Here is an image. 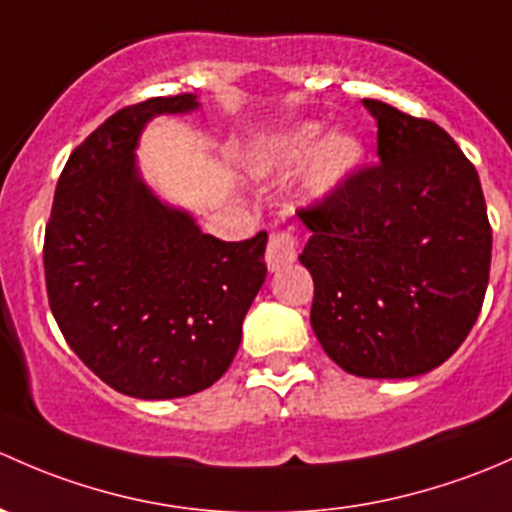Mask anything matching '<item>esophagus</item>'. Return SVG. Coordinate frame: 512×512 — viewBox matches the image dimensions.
<instances>
[{
    "mask_svg": "<svg viewBox=\"0 0 512 512\" xmlns=\"http://www.w3.org/2000/svg\"><path fill=\"white\" fill-rule=\"evenodd\" d=\"M298 258V249H295L293 234H271L266 249V266L268 271L276 273L281 271L283 266H291V263Z\"/></svg>",
    "mask_w": 512,
    "mask_h": 512,
    "instance_id": "34e87169",
    "label": "esophagus"
}]
</instances>
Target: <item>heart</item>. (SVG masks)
I'll use <instances>...</instances> for the list:
<instances>
[{"mask_svg": "<svg viewBox=\"0 0 512 512\" xmlns=\"http://www.w3.org/2000/svg\"><path fill=\"white\" fill-rule=\"evenodd\" d=\"M318 123H300L268 142L249 162L251 177L283 179L303 167V194L325 199L337 192L360 167L365 147L350 130H333L320 138Z\"/></svg>", "mask_w": 512, "mask_h": 512, "instance_id": "b5f03b06", "label": "heart"}]
</instances>
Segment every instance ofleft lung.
I'll use <instances>...</instances> for the list:
<instances>
[{"instance_id": "obj_1", "label": "left lung", "mask_w": 512, "mask_h": 512, "mask_svg": "<svg viewBox=\"0 0 512 512\" xmlns=\"http://www.w3.org/2000/svg\"><path fill=\"white\" fill-rule=\"evenodd\" d=\"M379 165L318 207L300 263L315 283L310 325L328 357L367 379L444 365L471 333L491 273V224L476 167L444 128L382 100Z\"/></svg>"}]
</instances>
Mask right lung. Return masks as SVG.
<instances>
[{
  "label": "right lung",
  "instance_id": "right-lung-1",
  "mask_svg": "<svg viewBox=\"0 0 512 512\" xmlns=\"http://www.w3.org/2000/svg\"><path fill=\"white\" fill-rule=\"evenodd\" d=\"M197 108L182 93L118 110L73 150L56 184L44 239L51 313L83 365L128 397L212 387L266 281V231L214 239L140 175L145 125Z\"/></svg>",
  "mask_w": 512,
  "mask_h": 512
}]
</instances>
